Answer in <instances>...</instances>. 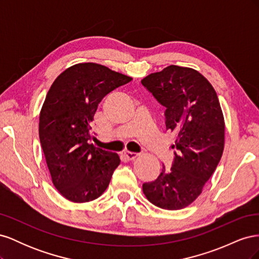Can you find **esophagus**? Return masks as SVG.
<instances>
[{"label": "esophagus", "mask_w": 259, "mask_h": 259, "mask_svg": "<svg viewBox=\"0 0 259 259\" xmlns=\"http://www.w3.org/2000/svg\"><path fill=\"white\" fill-rule=\"evenodd\" d=\"M124 159L126 161H134L135 159L138 158V154L137 153H133V152H124L123 154Z\"/></svg>", "instance_id": "obj_1"}]
</instances>
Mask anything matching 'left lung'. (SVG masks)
Segmentation results:
<instances>
[{"label":"left lung","instance_id":"left-lung-1","mask_svg":"<svg viewBox=\"0 0 259 259\" xmlns=\"http://www.w3.org/2000/svg\"><path fill=\"white\" fill-rule=\"evenodd\" d=\"M142 84L166 108V131L175 134L173 165L143 185L148 201L163 209L187 207L202 193L225 146V120L217 94L197 70L170 65Z\"/></svg>","mask_w":259,"mask_h":259}]
</instances>
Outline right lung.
<instances>
[{"label":"right lung","mask_w":259,"mask_h":259,"mask_svg":"<svg viewBox=\"0 0 259 259\" xmlns=\"http://www.w3.org/2000/svg\"><path fill=\"white\" fill-rule=\"evenodd\" d=\"M132 81L95 62L66 69L52 84L40 112L38 136L52 182L69 201L99 198L110 183L120 156L89 142L91 123L107 94Z\"/></svg>","instance_id":"obj_1"}]
</instances>
